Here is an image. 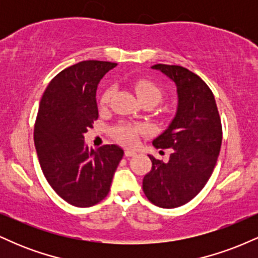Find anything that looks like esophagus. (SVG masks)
<instances>
[{"mask_svg":"<svg viewBox=\"0 0 258 258\" xmlns=\"http://www.w3.org/2000/svg\"><path fill=\"white\" fill-rule=\"evenodd\" d=\"M136 154H137V153H136L135 150H131V149H126L125 150V155L127 156V158H131V156H135Z\"/></svg>","mask_w":258,"mask_h":258,"instance_id":"34e87169","label":"esophagus"}]
</instances>
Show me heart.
I'll return each mask as SVG.
<instances>
[{
  "mask_svg": "<svg viewBox=\"0 0 258 258\" xmlns=\"http://www.w3.org/2000/svg\"><path fill=\"white\" fill-rule=\"evenodd\" d=\"M133 90H135L136 94H137L138 99L143 102H149L153 103L154 105L158 104L160 100L162 99V90L159 87L155 82L150 81V80L141 79L133 84ZM111 96V90H106L104 94L102 96V103L106 104L110 99ZM141 132H143V127L139 125H128V123H122L119 125L112 130V135L117 141L121 142L122 144L126 146H132L137 141L138 135Z\"/></svg>",
  "mask_w": 258,
  "mask_h": 258,
  "instance_id": "1",
  "label": "heart"
}]
</instances>
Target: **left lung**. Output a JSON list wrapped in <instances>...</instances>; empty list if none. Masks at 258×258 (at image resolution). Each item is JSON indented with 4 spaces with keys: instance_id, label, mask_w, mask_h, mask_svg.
<instances>
[{
    "instance_id": "left-lung-1",
    "label": "left lung",
    "mask_w": 258,
    "mask_h": 258,
    "mask_svg": "<svg viewBox=\"0 0 258 258\" xmlns=\"http://www.w3.org/2000/svg\"><path fill=\"white\" fill-rule=\"evenodd\" d=\"M174 82L177 110L170 125L153 141L155 148H172L167 162L149 155L152 170L143 191L162 209L184 205L197 197L211 177L222 144V125L214 93L194 73L178 65L156 64Z\"/></svg>"
}]
</instances>
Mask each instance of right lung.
<instances>
[{
    "mask_svg": "<svg viewBox=\"0 0 258 258\" xmlns=\"http://www.w3.org/2000/svg\"><path fill=\"white\" fill-rule=\"evenodd\" d=\"M116 63L85 60L49 82L38 108L35 148L47 182L70 205L90 207L108 195L123 150L115 144L90 149L85 133L98 119L96 92Z\"/></svg>",
    "mask_w": 258,
    "mask_h": 258,
    "instance_id": "obj_1",
    "label": "right lung"
}]
</instances>
